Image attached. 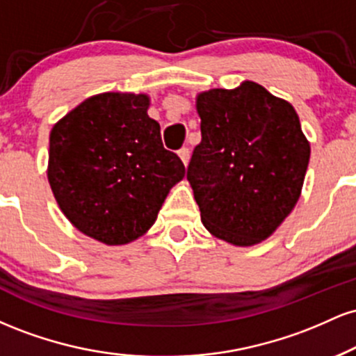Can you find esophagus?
Wrapping results in <instances>:
<instances>
[{
    "mask_svg": "<svg viewBox=\"0 0 356 356\" xmlns=\"http://www.w3.org/2000/svg\"><path fill=\"white\" fill-rule=\"evenodd\" d=\"M177 154L179 157H181V161L184 162V165H187V162H189V157H191V150L187 149V147H182Z\"/></svg>",
    "mask_w": 356,
    "mask_h": 356,
    "instance_id": "1",
    "label": "esophagus"
}]
</instances>
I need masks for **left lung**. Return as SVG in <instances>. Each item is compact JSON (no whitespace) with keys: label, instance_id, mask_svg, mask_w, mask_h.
<instances>
[{"label":"left lung","instance_id":"left-lung-1","mask_svg":"<svg viewBox=\"0 0 356 356\" xmlns=\"http://www.w3.org/2000/svg\"><path fill=\"white\" fill-rule=\"evenodd\" d=\"M201 144L187 181L202 224L236 246L261 243L296 206L309 144L288 102L254 81L197 97Z\"/></svg>","mask_w":356,"mask_h":356}]
</instances>
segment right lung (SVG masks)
Instances as JSON below:
<instances>
[{
  "label": "right lung",
  "instance_id": "1",
  "mask_svg": "<svg viewBox=\"0 0 356 356\" xmlns=\"http://www.w3.org/2000/svg\"><path fill=\"white\" fill-rule=\"evenodd\" d=\"M149 97L100 93L51 129L48 181L61 212L90 238L117 246L140 238L186 174L164 149Z\"/></svg>",
  "mask_w": 356,
  "mask_h": 356
}]
</instances>
